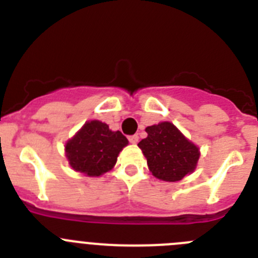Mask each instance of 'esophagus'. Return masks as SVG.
<instances>
[{"mask_svg": "<svg viewBox=\"0 0 258 258\" xmlns=\"http://www.w3.org/2000/svg\"><path fill=\"white\" fill-rule=\"evenodd\" d=\"M138 140H140V137L137 136V134H134V136L129 137V142L133 143V145H136V143H138Z\"/></svg>", "mask_w": 258, "mask_h": 258, "instance_id": "obj_1", "label": "esophagus"}]
</instances>
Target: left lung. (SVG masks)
Returning <instances> with one entry per match:
<instances>
[{
  "label": "left lung",
  "mask_w": 258,
  "mask_h": 258,
  "mask_svg": "<svg viewBox=\"0 0 258 258\" xmlns=\"http://www.w3.org/2000/svg\"><path fill=\"white\" fill-rule=\"evenodd\" d=\"M147 137L138 143L150 172L166 182L181 181L195 170L200 150L169 121L146 127Z\"/></svg>",
  "instance_id": "1"
}]
</instances>
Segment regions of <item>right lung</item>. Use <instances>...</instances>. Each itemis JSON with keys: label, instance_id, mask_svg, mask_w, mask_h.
<instances>
[{"label": "right lung", "instance_id": "add662e5", "mask_svg": "<svg viewBox=\"0 0 258 258\" xmlns=\"http://www.w3.org/2000/svg\"><path fill=\"white\" fill-rule=\"evenodd\" d=\"M127 143L121 132H112L99 120H90L66 142V157L76 172L99 177L112 169Z\"/></svg>", "mask_w": 258, "mask_h": 258}]
</instances>
